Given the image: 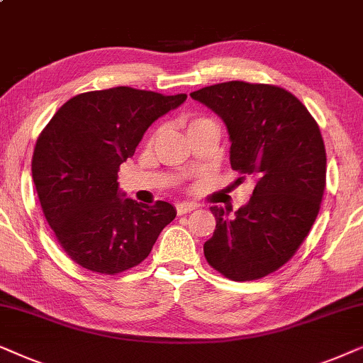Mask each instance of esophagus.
<instances>
[{"mask_svg":"<svg viewBox=\"0 0 363 363\" xmlns=\"http://www.w3.org/2000/svg\"><path fill=\"white\" fill-rule=\"evenodd\" d=\"M196 207H197V206L192 204V202H177V204H176V211H177L179 216H182V214H187V212L194 211Z\"/></svg>","mask_w":363,"mask_h":363,"instance_id":"obj_1","label":"esophagus"}]
</instances>
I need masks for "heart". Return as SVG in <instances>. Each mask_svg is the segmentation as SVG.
Wrapping results in <instances>:
<instances>
[{
	"instance_id": "obj_1",
	"label": "heart",
	"mask_w": 363,
	"mask_h": 363,
	"mask_svg": "<svg viewBox=\"0 0 363 363\" xmlns=\"http://www.w3.org/2000/svg\"><path fill=\"white\" fill-rule=\"evenodd\" d=\"M207 121H211V119H207V118H192V119H189V121H187V131H189V129H192V128H196V125L202 124V123H207Z\"/></svg>"
}]
</instances>
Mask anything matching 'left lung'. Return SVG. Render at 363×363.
I'll list each match as a JSON object with an SVG mask.
<instances>
[{"label":"left lung","mask_w":363,"mask_h":363,"mask_svg":"<svg viewBox=\"0 0 363 363\" xmlns=\"http://www.w3.org/2000/svg\"><path fill=\"white\" fill-rule=\"evenodd\" d=\"M224 121L230 166L255 179L249 202L211 207L216 230L204 244L212 267L232 280H255L282 267L315 222L325 189L320 129L306 106L270 84L229 81L191 93Z\"/></svg>","instance_id":"1"}]
</instances>
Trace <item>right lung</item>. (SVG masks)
<instances>
[{
  "instance_id": "right-lung-1",
  "label": "right lung",
  "mask_w": 363,
  "mask_h": 363,
  "mask_svg": "<svg viewBox=\"0 0 363 363\" xmlns=\"http://www.w3.org/2000/svg\"><path fill=\"white\" fill-rule=\"evenodd\" d=\"M186 94L128 86L77 94L57 109L36 141L31 171L57 242L81 267L119 274L141 264L176 207L141 204L119 189L118 171L154 121Z\"/></svg>"
}]
</instances>
